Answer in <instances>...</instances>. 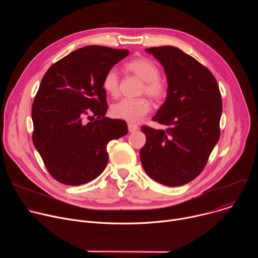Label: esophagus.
<instances>
[{
    "mask_svg": "<svg viewBox=\"0 0 258 258\" xmlns=\"http://www.w3.org/2000/svg\"><path fill=\"white\" fill-rule=\"evenodd\" d=\"M127 128H128L130 133H134V132L139 130V126L137 124H134V123H128L127 124Z\"/></svg>",
    "mask_w": 258,
    "mask_h": 258,
    "instance_id": "1",
    "label": "esophagus"
}]
</instances>
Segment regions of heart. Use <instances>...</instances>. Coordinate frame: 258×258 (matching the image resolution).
<instances>
[{
  "mask_svg": "<svg viewBox=\"0 0 258 258\" xmlns=\"http://www.w3.org/2000/svg\"><path fill=\"white\" fill-rule=\"evenodd\" d=\"M133 75L144 82L142 93L147 94L154 101H162L168 94L167 81L160 77L159 67L150 59L139 57L131 60L125 65ZM103 90L113 98L119 94V76L115 68L109 69L102 81ZM151 110L148 98L122 99L112 105L111 114L113 117L128 122H138Z\"/></svg>",
  "mask_w": 258,
  "mask_h": 258,
  "instance_id": "obj_1",
  "label": "heart"
}]
</instances>
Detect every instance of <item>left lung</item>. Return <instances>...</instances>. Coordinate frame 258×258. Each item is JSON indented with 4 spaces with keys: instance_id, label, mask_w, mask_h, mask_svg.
<instances>
[{
    "instance_id": "left-lung-1",
    "label": "left lung",
    "mask_w": 258,
    "mask_h": 258,
    "mask_svg": "<svg viewBox=\"0 0 258 258\" xmlns=\"http://www.w3.org/2000/svg\"><path fill=\"white\" fill-rule=\"evenodd\" d=\"M163 65L168 94L152 118L166 130L143 125L140 151L144 170L168 187L182 186L204 169L219 136L222 95L210 70L171 46L146 49Z\"/></svg>"
}]
</instances>
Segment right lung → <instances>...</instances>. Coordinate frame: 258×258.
I'll return each mask as SVG.
<instances>
[{
	"mask_svg": "<svg viewBox=\"0 0 258 258\" xmlns=\"http://www.w3.org/2000/svg\"><path fill=\"white\" fill-rule=\"evenodd\" d=\"M128 50L88 46L68 54L45 73L31 118L32 142L49 173L67 186L99 176L108 162L107 144L127 134L124 120L105 116V73Z\"/></svg>",
	"mask_w": 258,
	"mask_h": 258,
	"instance_id": "add662e5",
	"label": "right lung"
}]
</instances>
